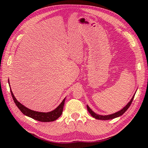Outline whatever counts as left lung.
<instances>
[{"mask_svg": "<svg viewBox=\"0 0 148 148\" xmlns=\"http://www.w3.org/2000/svg\"><path fill=\"white\" fill-rule=\"evenodd\" d=\"M135 95H133V96L132 97V99L130 100V101L128 104L126 105V106L124 107L123 108L120 110L119 111H118L117 112H115L114 114H110V115H98L97 114H96L95 112H94L89 108V107L87 105V109H88V110L89 112V114H90L91 115V116H92V117L94 118H95L96 119H98V120H110V119H115L116 117H120V116H121L122 115H123L125 112H126L127 110V109L129 108V107L130 106L133 100V98L134 97H135Z\"/></svg>", "mask_w": 148, "mask_h": 148, "instance_id": "obj_1", "label": "left lung"}]
</instances>
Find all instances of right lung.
Listing matches in <instances>:
<instances>
[{"mask_svg": "<svg viewBox=\"0 0 148 148\" xmlns=\"http://www.w3.org/2000/svg\"><path fill=\"white\" fill-rule=\"evenodd\" d=\"M8 82H9V79H8ZM10 92L12 96L13 97V99L14 101L16 106L18 107V108L21 110V112L24 115L28 116L29 117L32 118L34 120H36L38 121H40V122H53V121H54L59 118L62 115V112H63V108L65 104V98L62 101V102L60 103V104L58 106L56 109L53 110L52 111L49 112H40L34 111L29 109L27 107L24 106L23 104H21L20 102L16 100L15 97L13 95L12 91L11 90V88Z\"/></svg>", "mask_w": 148, "mask_h": 148, "instance_id": "1", "label": "right lung"}]
</instances>
